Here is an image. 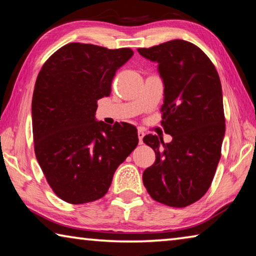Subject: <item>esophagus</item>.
<instances>
[{
    "instance_id": "34e87169",
    "label": "esophagus",
    "mask_w": 256,
    "mask_h": 256,
    "mask_svg": "<svg viewBox=\"0 0 256 256\" xmlns=\"http://www.w3.org/2000/svg\"><path fill=\"white\" fill-rule=\"evenodd\" d=\"M144 132L141 131V130H138V142H140V144H144Z\"/></svg>"
}]
</instances>
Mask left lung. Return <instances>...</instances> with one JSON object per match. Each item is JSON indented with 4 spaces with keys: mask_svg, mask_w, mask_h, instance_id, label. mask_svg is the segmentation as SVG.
I'll list each match as a JSON object with an SVG mask.
<instances>
[{
    "mask_svg": "<svg viewBox=\"0 0 256 256\" xmlns=\"http://www.w3.org/2000/svg\"><path fill=\"white\" fill-rule=\"evenodd\" d=\"M138 52L159 64L164 86L162 125L172 136L170 144L152 134L144 138L156 162L142 180L154 200L188 206L209 190L222 157L226 128L222 82L204 52L190 42L174 40Z\"/></svg>",
    "mask_w": 256,
    "mask_h": 256,
    "instance_id": "1",
    "label": "left lung"
}]
</instances>
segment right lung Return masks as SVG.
Segmentation results:
<instances>
[{
  "instance_id": "obj_1",
  "label": "right lung",
  "mask_w": 256,
  "mask_h": 256,
  "mask_svg": "<svg viewBox=\"0 0 256 256\" xmlns=\"http://www.w3.org/2000/svg\"><path fill=\"white\" fill-rule=\"evenodd\" d=\"M131 48L70 42L46 60L34 84L32 114L34 148L47 183L72 204L107 193L115 170L138 146L128 123L97 122V102L112 92Z\"/></svg>"
}]
</instances>
